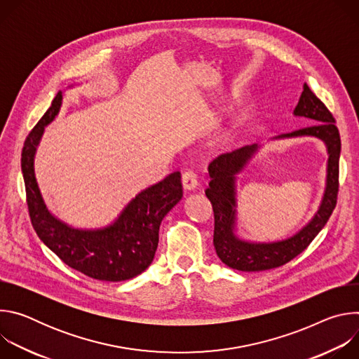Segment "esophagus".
<instances>
[{
    "mask_svg": "<svg viewBox=\"0 0 359 359\" xmlns=\"http://www.w3.org/2000/svg\"><path fill=\"white\" fill-rule=\"evenodd\" d=\"M182 182H183V187L186 190H193L197 187L198 182H197V175L194 170H186L182 176Z\"/></svg>",
    "mask_w": 359,
    "mask_h": 359,
    "instance_id": "1",
    "label": "esophagus"
}]
</instances>
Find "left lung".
I'll return each mask as SVG.
<instances>
[{"instance_id":"obj_1","label":"left lung","mask_w":359,"mask_h":359,"mask_svg":"<svg viewBox=\"0 0 359 359\" xmlns=\"http://www.w3.org/2000/svg\"><path fill=\"white\" fill-rule=\"evenodd\" d=\"M294 115L306 118L313 123L290 133H284L278 136V139L316 136L327 144L330 158L327 168V186L320 209L313 220L292 237L277 243H248L240 240L234 234L236 175L259 149L257 144H248L233 151L223 153L209 165L210 183L206 189V196L210 200L215 212L213 244L219 259L234 270L264 271L291 262L310 245L327 224L337 206L341 137L339 130L335 126V118L306 83H304V90L299 96L298 105L294 109Z\"/></svg>"}]
</instances>
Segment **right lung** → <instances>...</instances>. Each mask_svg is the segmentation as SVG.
<instances>
[{
    "instance_id": "right-lung-1",
    "label": "right lung",
    "mask_w": 359,
    "mask_h": 359,
    "mask_svg": "<svg viewBox=\"0 0 359 359\" xmlns=\"http://www.w3.org/2000/svg\"><path fill=\"white\" fill-rule=\"evenodd\" d=\"M61 105L62 92H58L50 108L28 133L21 153L32 227L43 244L71 269L100 281L133 278L153 262L161 223L183 196L180 172L170 173L140 191L108 227L79 230L62 223L48 212L34 172V158L43 128L55 119Z\"/></svg>"
}]
</instances>
